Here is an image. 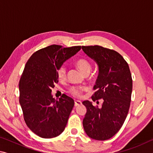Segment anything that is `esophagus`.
Returning a JSON list of instances; mask_svg holds the SVG:
<instances>
[{
    "instance_id": "obj_1",
    "label": "esophagus",
    "mask_w": 153,
    "mask_h": 153,
    "mask_svg": "<svg viewBox=\"0 0 153 153\" xmlns=\"http://www.w3.org/2000/svg\"><path fill=\"white\" fill-rule=\"evenodd\" d=\"M82 104V102L79 101V100H75V103L74 105L75 107H77V106H79Z\"/></svg>"
}]
</instances>
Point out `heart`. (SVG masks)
Here are the masks:
<instances>
[{"mask_svg": "<svg viewBox=\"0 0 153 153\" xmlns=\"http://www.w3.org/2000/svg\"><path fill=\"white\" fill-rule=\"evenodd\" d=\"M76 65L83 74L88 75L92 69V66L88 61L84 59H79L76 61ZM57 76L60 81H64L67 77V67L65 65L59 67L57 69ZM85 90L84 87L72 86L69 92L75 97H79L82 92Z\"/></svg>", "mask_w": 153, "mask_h": 153, "instance_id": "obj_1", "label": "heart"}]
</instances>
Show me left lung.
Wrapping results in <instances>:
<instances>
[{
  "instance_id": "8db88e82",
  "label": "left lung",
  "mask_w": 153,
  "mask_h": 153,
  "mask_svg": "<svg viewBox=\"0 0 153 153\" xmlns=\"http://www.w3.org/2000/svg\"><path fill=\"white\" fill-rule=\"evenodd\" d=\"M83 51L98 67L94 86L93 101L102 98L100 108L89 100L82 104L87 112L83 120L85 132L97 140H106L118 132L125 121L130 106L132 79L128 64L120 53L100 46H82Z\"/></svg>"
}]
</instances>
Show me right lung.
<instances>
[{"mask_svg":"<svg viewBox=\"0 0 153 153\" xmlns=\"http://www.w3.org/2000/svg\"><path fill=\"white\" fill-rule=\"evenodd\" d=\"M80 49L51 45L36 51L25 64L19 84V103L26 125L41 138H55L65 128L74 100L65 94L55 100L51 89L59 82L57 69Z\"/></svg>","mask_w":153,"mask_h":153,"instance_id":"right-lung-1","label":"right lung"}]
</instances>
